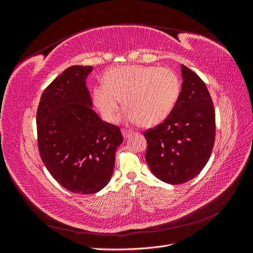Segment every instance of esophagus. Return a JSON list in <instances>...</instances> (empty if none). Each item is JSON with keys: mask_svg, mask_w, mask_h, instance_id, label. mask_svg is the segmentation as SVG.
<instances>
[{"mask_svg": "<svg viewBox=\"0 0 253 253\" xmlns=\"http://www.w3.org/2000/svg\"><path fill=\"white\" fill-rule=\"evenodd\" d=\"M121 133H122V135H124L125 138H128V137L133 134V131H131V129H127V128H122Z\"/></svg>", "mask_w": 253, "mask_h": 253, "instance_id": "obj_1", "label": "esophagus"}]
</instances>
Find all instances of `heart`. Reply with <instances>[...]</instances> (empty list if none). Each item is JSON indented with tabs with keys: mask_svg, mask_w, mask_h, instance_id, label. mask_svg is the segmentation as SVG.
<instances>
[{
	"mask_svg": "<svg viewBox=\"0 0 253 253\" xmlns=\"http://www.w3.org/2000/svg\"><path fill=\"white\" fill-rule=\"evenodd\" d=\"M93 90V100L102 117L114 121L124 102L126 117L142 126L163 122L180 94V79L171 68L154 65L113 67Z\"/></svg>",
	"mask_w": 253,
	"mask_h": 253,
	"instance_id": "heart-1",
	"label": "heart"
}]
</instances>
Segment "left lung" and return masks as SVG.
I'll list each match as a JSON object with an SVG mask.
<instances>
[{
	"label": "left lung",
	"mask_w": 253,
	"mask_h": 253,
	"mask_svg": "<svg viewBox=\"0 0 253 253\" xmlns=\"http://www.w3.org/2000/svg\"><path fill=\"white\" fill-rule=\"evenodd\" d=\"M181 91L173 111L162 124L144 131L145 160L157 178L185 183L208 163L215 140V112L205 82L181 65Z\"/></svg>",
	"instance_id": "left-lung-1"
}]
</instances>
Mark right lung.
Here are the masks:
<instances>
[{"label": "right lung", "mask_w": 253, "mask_h": 253, "mask_svg": "<svg viewBox=\"0 0 253 253\" xmlns=\"http://www.w3.org/2000/svg\"><path fill=\"white\" fill-rule=\"evenodd\" d=\"M93 66L73 65L42 93L37 110L38 148L43 164L61 186L93 194L110 181L120 128L91 109L85 79Z\"/></svg>", "instance_id": "obj_1"}]
</instances>
